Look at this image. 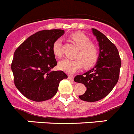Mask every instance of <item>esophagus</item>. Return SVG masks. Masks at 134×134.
<instances>
[{
	"instance_id": "esophagus-1",
	"label": "esophagus",
	"mask_w": 134,
	"mask_h": 134,
	"mask_svg": "<svg viewBox=\"0 0 134 134\" xmlns=\"http://www.w3.org/2000/svg\"><path fill=\"white\" fill-rule=\"evenodd\" d=\"M68 79H69L70 80H74V76H73L69 75L68 76Z\"/></svg>"
}]
</instances>
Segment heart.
<instances>
[{"instance_id": "obj_1", "label": "heart", "mask_w": 134, "mask_h": 134, "mask_svg": "<svg viewBox=\"0 0 134 134\" xmlns=\"http://www.w3.org/2000/svg\"><path fill=\"white\" fill-rule=\"evenodd\" d=\"M75 44L79 48V52L76 58V59H64L59 63V68L67 73L72 74L79 70L84 66L88 69L96 64L99 59V52L94 45L91 43L88 37L81 32H76L70 35ZM62 41L61 39H57L52 45V52L57 58L62 56Z\"/></svg>"}]
</instances>
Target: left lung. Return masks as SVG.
I'll use <instances>...</instances> for the list:
<instances>
[{
	"label": "left lung",
	"instance_id": "1",
	"mask_svg": "<svg viewBox=\"0 0 134 134\" xmlns=\"http://www.w3.org/2000/svg\"><path fill=\"white\" fill-rule=\"evenodd\" d=\"M99 44L97 64L93 69L83 74L76 76L74 80L86 86V92L79 96L81 100L94 102L108 95L117 84L119 76L121 61L119 52L101 32L92 29Z\"/></svg>",
	"mask_w": 134,
	"mask_h": 134
}]
</instances>
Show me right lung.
I'll list each match as a JSON object with an SVG mask.
<instances>
[{
	"label": "right lung",
	"mask_w": 134,
	"mask_h": 134,
	"mask_svg": "<svg viewBox=\"0 0 134 134\" xmlns=\"http://www.w3.org/2000/svg\"><path fill=\"white\" fill-rule=\"evenodd\" d=\"M64 33L62 29L40 31L15 51L11 64L14 83L27 99L37 102L52 99L60 82L68 78L63 71H50L57 65L52 45Z\"/></svg>",
	"instance_id": "add662e5"
}]
</instances>
